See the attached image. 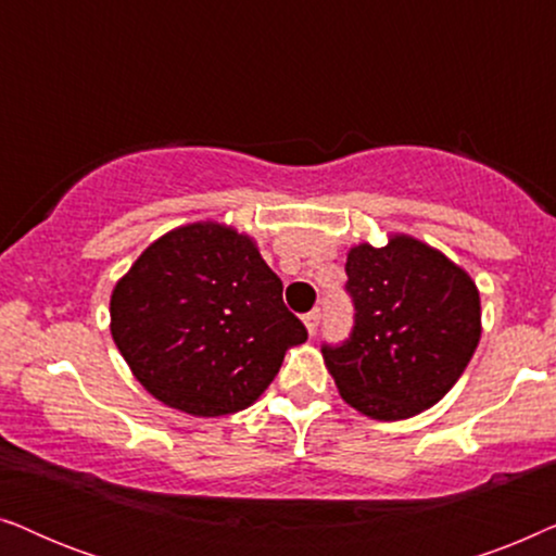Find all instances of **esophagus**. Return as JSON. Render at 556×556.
<instances>
[{"instance_id": "1", "label": "esophagus", "mask_w": 556, "mask_h": 556, "mask_svg": "<svg viewBox=\"0 0 556 556\" xmlns=\"http://www.w3.org/2000/svg\"><path fill=\"white\" fill-rule=\"evenodd\" d=\"M318 321H321V308L308 311V314L303 316V324H306V329H308L311 337H314V333H316V329H318Z\"/></svg>"}]
</instances>
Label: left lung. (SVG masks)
<instances>
[{
  "instance_id": "obj_1",
  "label": "left lung",
  "mask_w": 556,
  "mask_h": 556,
  "mask_svg": "<svg viewBox=\"0 0 556 556\" xmlns=\"http://www.w3.org/2000/svg\"><path fill=\"white\" fill-rule=\"evenodd\" d=\"M354 326L321 352L339 394L375 420H405L443 400L481 339V299L466 270L420 240L349 250Z\"/></svg>"
}]
</instances>
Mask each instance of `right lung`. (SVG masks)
<instances>
[{
	"mask_svg": "<svg viewBox=\"0 0 556 556\" xmlns=\"http://www.w3.org/2000/svg\"><path fill=\"white\" fill-rule=\"evenodd\" d=\"M111 333L164 405L219 417L253 405L308 339L253 240L197 223L143 250L111 295Z\"/></svg>",
	"mask_w": 556,
	"mask_h": 556,
	"instance_id": "right-lung-1",
	"label": "right lung"
}]
</instances>
